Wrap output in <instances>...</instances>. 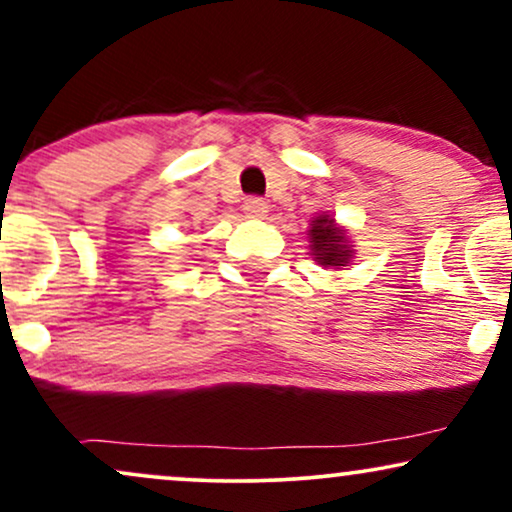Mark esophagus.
Instances as JSON below:
<instances>
[{
    "mask_svg": "<svg viewBox=\"0 0 512 512\" xmlns=\"http://www.w3.org/2000/svg\"><path fill=\"white\" fill-rule=\"evenodd\" d=\"M243 211L250 219H264V216H267V202L260 197H248L243 202Z\"/></svg>",
    "mask_w": 512,
    "mask_h": 512,
    "instance_id": "obj_1",
    "label": "esophagus"
}]
</instances>
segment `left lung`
Instances as JSON below:
<instances>
[{
  "instance_id": "1",
  "label": "left lung",
  "mask_w": 512,
  "mask_h": 512,
  "mask_svg": "<svg viewBox=\"0 0 512 512\" xmlns=\"http://www.w3.org/2000/svg\"><path fill=\"white\" fill-rule=\"evenodd\" d=\"M310 255L315 257L317 264L322 267L342 269L354 257L349 238H346L344 228H339L330 214H320L310 223Z\"/></svg>"
}]
</instances>
